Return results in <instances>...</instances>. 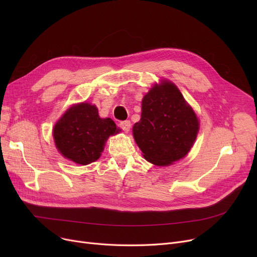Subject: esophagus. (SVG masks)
<instances>
[{
    "mask_svg": "<svg viewBox=\"0 0 257 257\" xmlns=\"http://www.w3.org/2000/svg\"><path fill=\"white\" fill-rule=\"evenodd\" d=\"M119 127L123 129L125 132H128L130 130V127H131L130 120H121L119 123Z\"/></svg>",
    "mask_w": 257,
    "mask_h": 257,
    "instance_id": "1",
    "label": "esophagus"
}]
</instances>
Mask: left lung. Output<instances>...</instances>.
<instances>
[{"label":"left lung","mask_w":257,"mask_h":257,"mask_svg":"<svg viewBox=\"0 0 257 257\" xmlns=\"http://www.w3.org/2000/svg\"><path fill=\"white\" fill-rule=\"evenodd\" d=\"M141 116L133 137L151 164L169 166L191 150L199 121L174 83L155 84L143 99Z\"/></svg>","instance_id":"1"}]
</instances>
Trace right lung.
<instances>
[{"label":"right lung","instance_id":"obj_1","mask_svg":"<svg viewBox=\"0 0 257 257\" xmlns=\"http://www.w3.org/2000/svg\"><path fill=\"white\" fill-rule=\"evenodd\" d=\"M119 131L111 118L99 116L96 106L81 103L61 116L54 126L53 137L65 158L85 166L101 156L107 139Z\"/></svg>","mask_w":257,"mask_h":257}]
</instances>
